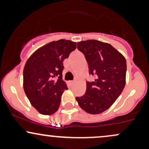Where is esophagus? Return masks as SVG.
I'll list each match as a JSON object with an SVG mask.
<instances>
[{
	"mask_svg": "<svg viewBox=\"0 0 149 149\" xmlns=\"http://www.w3.org/2000/svg\"><path fill=\"white\" fill-rule=\"evenodd\" d=\"M69 83H70V85H73L75 83V80H71V81H69Z\"/></svg>",
	"mask_w": 149,
	"mask_h": 149,
	"instance_id": "esophagus-1",
	"label": "esophagus"
}]
</instances>
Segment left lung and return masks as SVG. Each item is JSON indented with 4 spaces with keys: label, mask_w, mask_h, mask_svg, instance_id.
I'll return each instance as SVG.
<instances>
[{
    "label": "left lung",
    "mask_w": 149,
    "mask_h": 149,
    "mask_svg": "<svg viewBox=\"0 0 149 149\" xmlns=\"http://www.w3.org/2000/svg\"><path fill=\"white\" fill-rule=\"evenodd\" d=\"M88 64L89 73L95 76L86 82V92L76 97L82 109L90 114L105 111L120 95L125 85L127 64L121 53L111 45L97 40L78 42Z\"/></svg>",
    "instance_id": "left-lung-1"
}]
</instances>
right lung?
<instances>
[{
    "instance_id": "1",
    "label": "right lung",
    "mask_w": 149,
    "mask_h": 149,
    "mask_svg": "<svg viewBox=\"0 0 149 149\" xmlns=\"http://www.w3.org/2000/svg\"><path fill=\"white\" fill-rule=\"evenodd\" d=\"M76 48L69 40L52 41L38 49L26 62L23 86L31 105L42 115H52L59 109L61 97L68 90L62 80L63 61Z\"/></svg>"
}]
</instances>
